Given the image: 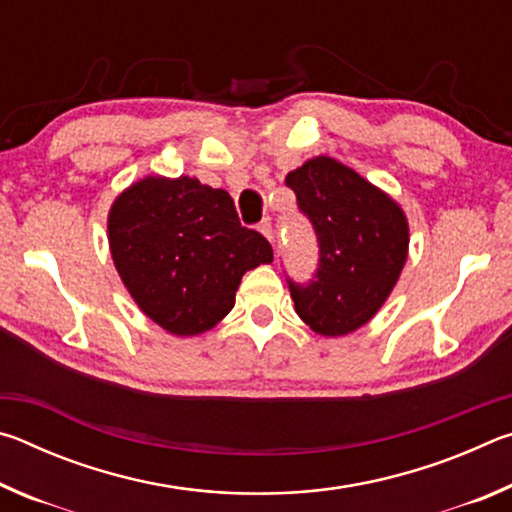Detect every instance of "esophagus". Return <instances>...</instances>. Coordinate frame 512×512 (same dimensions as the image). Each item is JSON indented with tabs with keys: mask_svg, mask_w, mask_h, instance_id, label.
Listing matches in <instances>:
<instances>
[{
	"mask_svg": "<svg viewBox=\"0 0 512 512\" xmlns=\"http://www.w3.org/2000/svg\"><path fill=\"white\" fill-rule=\"evenodd\" d=\"M257 230L262 232V235H264L268 241H273V223H271V219H264L262 223L257 225Z\"/></svg>",
	"mask_w": 512,
	"mask_h": 512,
	"instance_id": "esophagus-1",
	"label": "esophagus"
}]
</instances>
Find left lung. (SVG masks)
Here are the masks:
<instances>
[{
    "label": "left lung",
    "mask_w": 512,
    "mask_h": 512,
    "mask_svg": "<svg viewBox=\"0 0 512 512\" xmlns=\"http://www.w3.org/2000/svg\"><path fill=\"white\" fill-rule=\"evenodd\" d=\"M318 237V273L289 282L296 314L320 336H345L391 296L409 257V221L395 198L343 162L318 155L287 176Z\"/></svg>",
    "instance_id": "1"
}]
</instances>
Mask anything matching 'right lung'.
I'll return each mask as SVG.
<instances>
[{
    "instance_id": "obj_1",
    "label": "right lung",
    "mask_w": 512,
    "mask_h": 512,
    "mask_svg": "<svg viewBox=\"0 0 512 512\" xmlns=\"http://www.w3.org/2000/svg\"><path fill=\"white\" fill-rule=\"evenodd\" d=\"M108 244L135 305L176 336L221 323L244 273L273 262L271 244L239 223L230 194L189 176L126 187L110 205Z\"/></svg>"
}]
</instances>
